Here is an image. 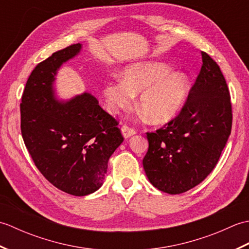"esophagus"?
<instances>
[{
	"mask_svg": "<svg viewBox=\"0 0 249 249\" xmlns=\"http://www.w3.org/2000/svg\"><path fill=\"white\" fill-rule=\"evenodd\" d=\"M121 130H122V135H123L125 139H128V138H130L131 136L136 135V130L128 127V126H126V125H124L123 127L121 128Z\"/></svg>",
	"mask_w": 249,
	"mask_h": 249,
	"instance_id": "34e87169",
	"label": "esophagus"
}]
</instances>
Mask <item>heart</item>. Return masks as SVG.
<instances>
[{
  "label": "heart",
  "instance_id": "obj_1",
  "mask_svg": "<svg viewBox=\"0 0 249 249\" xmlns=\"http://www.w3.org/2000/svg\"><path fill=\"white\" fill-rule=\"evenodd\" d=\"M116 77L105 81L102 95L111 114L128 110L140 93L139 107L152 124L172 121L186 102L189 78L179 71H171L163 62L141 61L125 66Z\"/></svg>",
  "mask_w": 249,
  "mask_h": 249
}]
</instances>
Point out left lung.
Returning a JSON list of instances; mask_svg holds the SVG:
<instances>
[{"label":"left lung","mask_w":249,"mask_h":249,"mask_svg":"<svg viewBox=\"0 0 249 249\" xmlns=\"http://www.w3.org/2000/svg\"><path fill=\"white\" fill-rule=\"evenodd\" d=\"M202 67L176 119L147 133L143 168L153 186L170 195L187 192L213 171L232 126L230 94L219 66L205 52Z\"/></svg>","instance_id":"left-lung-1"}]
</instances>
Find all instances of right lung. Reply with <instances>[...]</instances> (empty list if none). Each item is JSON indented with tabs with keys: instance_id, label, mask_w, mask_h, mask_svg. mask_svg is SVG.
<instances>
[{
	"instance_id": "right-lung-1",
	"label": "right lung",
	"mask_w": 249,
	"mask_h": 249,
	"mask_svg": "<svg viewBox=\"0 0 249 249\" xmlns=\"http://www.w3.org/2000/svg\"><path fill=\"white\" fill-rule=\"evenodd\" d=\"M81 50V44L71 45L39 63L20 105L21 134L35 166L53 186L73 196L102 187L109 158L124 140L118 122L91 93L68 100L57 95V71Z\"/></svg>"
}]
</instances>
